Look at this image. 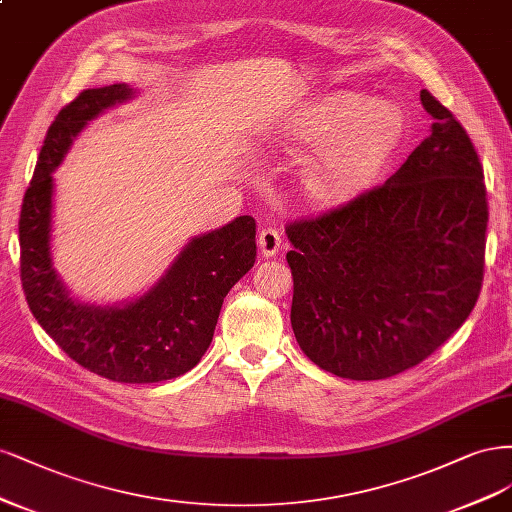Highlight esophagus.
<instances>
[{
  "instance_id": "esophagus-1",
  "label": "esophagus",
  "mask_w": 512,
  "mask_h": 512,
  "mask_svg": "<svg viewBox=\"0 0 512 512\" xmlns=\"http://www.w3.org/2000/svg\"><path fill=\"white\" fill-rule=\"evenodd\" d=\"M259 251L263 257H274L280 251V234L274 227H263L259 232Z\"/></svg>"
}]
</instances>
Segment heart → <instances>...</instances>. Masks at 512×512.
I'll list each match as a JSON object with an SVG mask.
<instances>
[{
  "mask_svg": "<svg viewBox=\"0 0 512 512\" xmlns=\"http://www.w3.org/2000/svg\"><path fill=\"white\" fill-rule=\"evenodd\" d=\"M295 140L319 146L304 170V191L319 204H340L372 183L404 134L400 110L364 95L323 102L293 129Z\"/></svg>",
  "mask_w": 512,
  "mask_h": 512,
  "instance_id": "1",
  "label": "heart"
}]
</instances>
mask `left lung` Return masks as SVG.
Masks as SVG:
<instances>
[{"label":"left lung","mask_w":512,"mask_h":512,"mask_svg":"<svg viewBox=\"0 0 512 512\" xmlns=\"http://www.w3.org/2000/svg\"><path fill=\"white\" fill-rule=\"evenodd\" d=\"M432 134L387 183L287 225L291 327L304 355L351 381H381L432 355L472 312L489 221L483 166L430 91Z\"/></svg>","instance_id":"8db88e82"}]
</instances>
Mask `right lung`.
I'll list each match as a JSON object with an SVG mask.
<instances>
[{"instance_id": "1", "label": "right lung", "mask_w": 512, "mask_h": 512, "mask_svg": "<svg viewBox=\"0 0 512 512\" xmlns=\"http://www.w3.org/2000/svg\"><path fill=\"white\" fill-rule=\"evenodd\" d=\"M134 95L125 82L87 89L48 127L19 219L21 280L31 315L78 366L117 383H159L200 364L225 295L255 263V219L191 238L136 300L100 306L72 298L53 266V172L89 121Z\"/></svg>"}]
</instances>
